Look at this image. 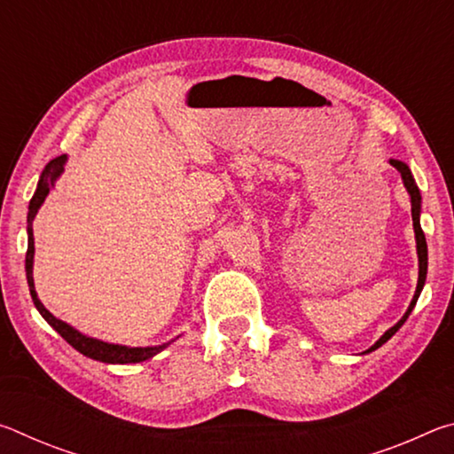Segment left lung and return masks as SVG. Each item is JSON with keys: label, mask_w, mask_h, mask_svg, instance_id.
I'll use <instances>...</instances> for the list:
<instances>
[{"label": "left lung", "mask_w": 454, "mask_h": 454, "mask_svg": "<svg viewBox=\"0 0 454 454\" xmlns=\"http://www.w3.org/2000/svg\"><path fill=\"white\" fill-rule=\"evenodd\" d=\"M390 166H395L396 170L401 172L404 186H406V190H409V194H411V202H412V208H411V212H412V226H414V236H417V252H419V284H417V292H414V296H412V302H411L409 310H406L404 317H403L401 320H398L393 328L387 330V333H384V334L379 338V340H376V342L372 344V347L368 348L366 352H372V350H376L379 347H382V344L387 342L388 338L393 336V334L396 333V330L404 325L406 318H409V314H411L412 309H414V304H417L419 296H420V290H422V286H425V280H427V266H428L427 238H425V232H422L420 222H419V214H420V192H419L417 182H414V178H412L409 166H406L404 162H401V160H390Z\"/></svg>", "instance_id": "left-lung-1"}]
</instances>
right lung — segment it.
Wrapping results in <instances>:
<instances>
[{"label": "right lung", "mask_w": 454, "mask_h": 454, "mask_svg": "<svg viewBox=\"0 0 454 454\" xmlns=\"http://www.w3.org/2000/svg\"><path fill=\"white\" fill-rule=\"evenodd\" d=\"M64 164H66V156H58L53 158L51 162L45 166V170L40 176V182H37L35 194L29 200V212H27V254H26V274H27V284H29V292H32L34 304L35 309L40 310L42 317L48 320V325L58 330V334L64 338L66 342H70L72 347L94 360H99V363H110V364H129V363H142V360H148L153 355H158L160 350H164L168 344H162V347H145V348H129V347H120V344H107L102 340H96V338L83 336L78 330L72 328L70 325H66L64 320H58L51 312L45 310V306L40 302V298L35 294L34 288V276H32V266H34V232H32V222L35 218L37 210L43 204L45 196L50 194V190L56 182L58 176L64 172Z\"/></svg>", "instance_id": "add662e5"}]
</instances>
